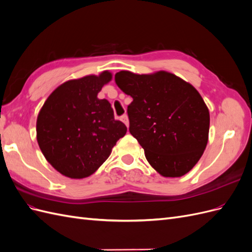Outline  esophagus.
I'll use <instances>...</instances> for the list:
<instances>
[{
    "mask_svg": "<svg viewBox=\"0 0 252 252\" xmlns=\"http://www.w3.org/2000/svg\"><path fill=\"white\" fill-rule=\"evenodd\" d=\"M121 121L123 122V123L128 127L129 126V120H128V117H127V114H123V116H122L121 118Z\"/></svg>",
    "mask_w": 252,
    "mask_h": 252,
    "instance_id": "obj_1",
    "label": "esophagus"
}]
</instances>
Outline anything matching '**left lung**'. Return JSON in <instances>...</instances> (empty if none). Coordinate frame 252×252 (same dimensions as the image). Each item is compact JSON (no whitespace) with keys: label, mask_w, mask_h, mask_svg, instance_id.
<instances>
[{"label":"left lung","mask_w":252,"mask_h":252,"mask_svg":"<svg viewBox=\"0 0 252 252\" xmlns=\"http://www.w3.org/2000/svg\"><path fill=\"white\" fill-rule=\"evenodd\" d=\"M117 85L132 97L129 131L148 163L165 178H180L193 168L207 146L210 117L191 84L167 71L136 74L122 70Z\"/></svg>","instance_id":"left-lung-1"}]
</instances>
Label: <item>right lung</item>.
I'll return each mask as SVG.
<instances>
[{
  "mask_svg": "<svg viewBox=\"0 0 252 252\" xmlns=\"http://www.w3.org/2000/svg\"><path fill=\"white\" fill-rule=\"evenodd\" d=\"M112 73L105 70L69 80L52 91L36 119V140L47 162L61 174L84 179L111 154L127 127L114 120L110 103L97 98Z\"/></svg>",
  "mask_w": 252,
  "mask_h": 252,
  "instance_id": "1",
  "label": "right lung"
}]
</instances>
